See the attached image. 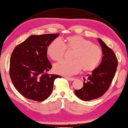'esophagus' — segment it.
Wrapping results in <instances>:
<instances>
[{
    "mask_svg": "<svg viewBox=\"0 0 128 128\" xmlns=\"http://www.w3.org/2000/svg\"><path fill=\"white\" fill-rule=\"evenodd\" d=\"M65 78H66V79H67L68 80H69L70 81H72V80H75V78H74V77H65Z\"/></svg>",
    "mask_w": 128,
    "mask_h": 128,
    "instance_id": "esophagus-1",
    "label": "esophagus"
}]
</instances>
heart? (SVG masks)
<instances>
[{
    "label": "heart",
    "instance_id": "b5f03b06",
    "mask_svg": "<svg viewBox=\"0 0 128 128\" xmlns=\"http://www.w3.org/2000/svg\"><path fill=\"white\" fill-rule=\"evenodd\" d=\"M67 50H74L72 60H62L54 64L56 73L70 76L80 72L94 70L99 65L102 58V49L92 42L80 36L68 37L63 42L60 38L52 40L46 49L47 54L54 60H60Z\"/></svg>",
    "mask_w": 128,
    "mask_h": 128
}]
</instances>
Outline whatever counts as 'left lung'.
<instances>
[{
    "instance_id": "obj_1",
    "label": "left lung",
    "mask_w": 128,
    "mask_h": 128,
    "mask_svg": "<svg viewBox=\"0 0 128 128\" xmlns=\"http://www.w3.org/2000/svg\"><path fill=\"white\" fill-rule=\"evenodd\" d=\"M98 40L103 54L101 63L92 74L86 75L88 76L86 80L83 78V88L74 90L76 95L84 101L97 99L106 92L115 75L118 65L117 58L113 50L100 39Z\"/></svg>"
}]
</instances>
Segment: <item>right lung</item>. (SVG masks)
Wrapping results in <instances>:
<instances>
[{
  "label": "right lung",
  "instance_id": "obj_1",
  "mask_svg": "<svg viewBox=\"0 0 128 128\" xmlns=\"http://www.w3.org/2000/svg\"><path fill=\"white\" fill-rule=\"evenodd\" d=\"M59 34L31 36L13 51L10 76L16 89L25 98L38 102L45 100L52 92L55 79L62 77L47 73L52 65L46 49Z\"/></svg>",
  "mask_w": 128,
  "mask_h": 128
}]
</instances>
